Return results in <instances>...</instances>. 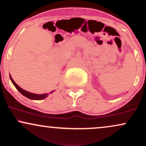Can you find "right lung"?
I'll use <instances>...</instances> for the list:
<instances>
[{"mask_svg": "<svg viewBox=\"0 0 146 146\" xmlns=\"http://www.w3.org/2000/svg\"><path fill=\"white\" fill-rule=\"evenodd\" d=\"M10 79H11V80L13 84L15 87L17 88V90L22 95H23L24 96L27 97V98L31 99V100H43L44 98H46L48 96V94H36L30 93V92L25 91V90H24L22 89V88H20V87L14 82V80L13 79L11 76V75H10ZM54 91H52L50 93H52Z\"/></svg>", "mask_w": 146, "mask_h": 146, "instance_id": "add662e5", "label": "right lung"}]
</instances>
